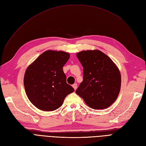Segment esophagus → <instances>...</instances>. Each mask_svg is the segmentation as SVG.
Masks as SVG:
<instances>
[{
    "label": "esophagus",
    "instance_id": "34e87169",
    "mask_svg": "<svg viewBox=\"0 0 146 146\" xmlns=\"http://www.w3.org/2000/svg\"><path fill=\"white\" fill-rule=\"evenodd\" d=\"M72 87L74 88V89L75 90H76V89L77 88V83H74V85H72Z\"/></svg>",
    "mask_w": 146,
    "mask_h": 146
}]
</instances>
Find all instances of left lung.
I'll return each mask as SVG.
<instances>
[{"instance_id":"obj_1","label":"left lung","mask_w":146,"mask_h":146,"mask_svg":"<svg viewBox=\"0 0 146 146\" xmlns=\"http://www.w3.org/2000/svg\"><path fill=\"white\" fill-rule=\"evenodd\" d=\"M77 56L83 68V79L76 92L91 108L109 107L121 89V77L117 66L98 50L82 51Z\"/></svg>"}]
</instances>
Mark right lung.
<instances>
[{
	"instance_id": "obj_1",
	"label": "right lung",
	"mask_w": 146,
	"mask_h": 146,
	"mask_svg": "<svg viewBox=\"0 0 146 146\" xmlns=\"http://www.w3.org/2000/svg\"><path fill=\"white\" fill-rule=\"evenodd\" d=\"M70 57L63 51L47 50L39 55L26 70L24 85L33 105L42 111H54L62 105L64 98L74 91L66 82L63 70Z\"/></svg>"
}]
</instances>
